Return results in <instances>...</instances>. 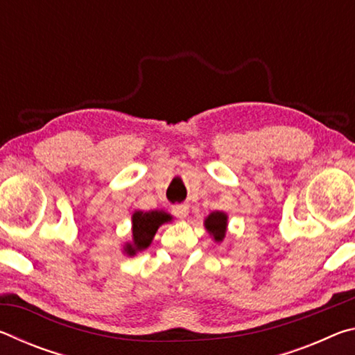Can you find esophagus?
Returning <instances> with one entry per match:
<instances>
[{
  "label": "esophagus",
  "mask_w": 355,
  "mask_h": 355,
  "mask_svg": "<svg viewBox=\"0 0 355 355\" xmlns=\"http://www.w3.org/2000/svg\"><path fill=\"white\" fill-rule=\"evenodd\" d=\"M172 211H173V214L178 216V218H186L189 213V208H188V205H177V207H173Z\"/></svg>",
  "instance_id": "1"
}]
</instances>
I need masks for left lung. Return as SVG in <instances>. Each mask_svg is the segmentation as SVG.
<instances>
[{
    "mask_svg": "<svg viewBox=\"0 0 355 355\" xmlns=\"http://www.w3.org/2000/svg\"><path fill=\"white\" fill-rule=\"evenodd\" d=\"M205 228L209 235L214 238L216 243H222L227 232V214L222 211H213L205 219Z\"/></svg>",
    "mask_w": 355,
    "mask_h": 355,
    "instance_id": "obj_1",
    "label": "left lung"
}]
</instances>
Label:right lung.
Segmentation results:
<instances>
[{
  "mask_svg": "<svg viewBox=\"0 0 355 355\" xmlns=\"http://www.w3.org/2000/svg\"><path fill=\"white\" fill-rule=\"evenodd\" d=\"M131 220H133V241L125 244L123 252L127 255H136L137 252L147 249L152 244L155 233L166 222H171L172 216L163 209L135 211Z\"/></svg>",
  "mask_w": 355,
  "mask_h": 355,
  "instance_id": "1",
  "label": "right lung"
}]
</instances>
